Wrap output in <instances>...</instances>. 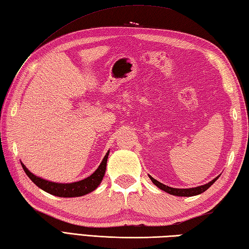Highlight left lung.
<instances>
[{
	"label": "left lung",
	"mask_w": 249,
	"mask_h": 249,
	"mask_svg": "<svg viewBox=\"0 0 249 249\" xmlns=\"http://www.w3.org/2000/svg\"><path fill=\"white\" fill-rule=\"evenodd\" d=\"M151 181L154 183L156 186L158 188H160L161 190H163V192H166L168 194L170 195H173V196H178V197H192V196H197V195H200L202 194L203 192H205L206 189H208L211 185H213L215 183L216 179H217L219 178L216 177L214 179H212V181L206 183L204 185H201V186H198V187H194V188H172V187H169V186H166L165 184H162L160 182H158L157 179L153 178L151 176H149Z\"/></svg>",
	"instance_id": "obj_1"
}]
</instances>
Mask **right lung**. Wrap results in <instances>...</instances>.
Returning <instances> with one entry per match:
<instances>
[{"mask_svg": "<svg viewBox=\"0 0 249 249\" xmlns=\"http://www.w3.org/2000/svg\"><path fill=\"white\" fill-rule=\"evenodd\" d=\"M109 151L107 154L105 155L103 161L100 162L99 167L96 169L91 176L88 177L87 178L81 179L79 182H73V183H55V182H50L44 179L41 178H38L34 176L33 173L29 171V169L21 162V166H22L24 172L26 173L31 181L33 182L36 186H38L46 193L51 194L56 197H64V198H71V197H80V196H84L89 193L93 192V190L96 189L99 184L102 183L105 172H106V167H107V160H108Z\"/></svg>", "mask_w": 249, "mask_h": 249, "instance_id": "right-lung-1", "label": "right lung"}]
</instances>
